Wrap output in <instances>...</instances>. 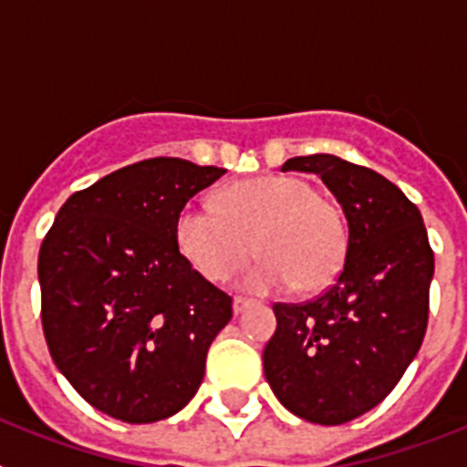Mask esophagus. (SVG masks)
I'll use <instances>...</instances> for the list:
<instances>
[{
	"instance_id": "esophagus-1",
	"label": "esophagus",
	"mask_w": 467,
	"mask_h": 467,
	"mask_svg": "<svg viewBox=\"0 0 467 467\" xmlns=\"http://www.w3.org/2000/svg\"><path fill=\"white\" fill-rule=\"evenodd\" d=\"M250 306H253V301L250 299H245V296H234V313H236V316Z\"/></svg>"
}]
</instances>
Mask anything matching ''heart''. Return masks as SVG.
Wrapping results in <instances>:
<instances>
[{
  "instance_id": "obj_1",
  "label": "heart",
  "mask_w": 467,
  "mask_h": 467,
  "mask_svg": "<svg viewBox=\"0 0 467 467\" xmlns=\"http://www.w3.org/2000/svg\"><path fill=\"white\" fill-rule=\"evenodd\" d=\"M217 205L187 203L175 217L177 250L203 278L229 280L254 254L262 264L245 278V290L271 295L296 287L325 290L348 247L341 208L308 180L262 175L229 184Z\"/></svg>"
}]
</instances>
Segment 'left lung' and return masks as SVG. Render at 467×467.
<instances>
[{"mask_svg":"<svg viewBox=\"0 0 467 467\" xmlns=\"http://www.w3.org/2000/svg\"><path fill=\"white\" fill-rule=\"evenodd\" d=\"M283 172H316L348 222L337 283L306 304H275L264 374L285 410L341 426L374 410L419 353L435 257L419 208L390 180L332 154L295 156Z\"/></svg>","mask_w":467,"mask_h":467,"instance_id":"1","label":"left lung"}]
</instances>
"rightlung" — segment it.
I'll use <instances>...</instances> for the list:
<instances>
[{
	"mask_svg": "<svg viewBox=\"0 0 467 467\" xmlns=\"http://www.w3.org/2000/svg\"><path fill=\"white\" fill-rule=\"evenodd\" d=\"M224 168L147 159L77 192L39 250L41 325L56 367L88 404L154 423L196 395L231 296L192 269L175 217Z\"/></svg>",
	"mask_w": 467,
	"mask_h": 467,
	"instance_id": "right-lung-1",
	"label": "right lung"
}]
</instances>
